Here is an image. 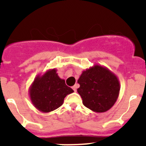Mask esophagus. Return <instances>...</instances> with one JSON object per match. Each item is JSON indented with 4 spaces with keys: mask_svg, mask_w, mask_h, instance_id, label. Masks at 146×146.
<instances>
[{
    "mask_svg": "<svg viewBox=\"0 0 146 146\" xmlns=\"http://www.w3.org/2000/svg\"><path fill=\"white\" fill-rule=\"evenodd\" d=\"M78 88V84H76L74 86H73V88H73V90L75 91V92H76Z\"/></svg>",
    "mask_w": 146,
    "mask_h": 146,
    "instance_id": "34e87169",
    "label": "esophagus"
}]
</instances>
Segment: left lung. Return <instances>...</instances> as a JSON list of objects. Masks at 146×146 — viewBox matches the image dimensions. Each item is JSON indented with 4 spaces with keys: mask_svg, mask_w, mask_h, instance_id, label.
Masks as SVG:
<instances>
[{
    "mask_svg": "<svg viewBox=\"0 0 146 146\" xmlns=\"http://www.w3.org/2000/svg\"><path fill=\"white\" fill-rule=\"evenodd\" d=\"M77 91L82 104L92 111L105 112L117 102L120 91L117 76L107 67L95 64L82 72Z\"/></svg>",
    "mask_w": 146,
    "mask_h": 146,
    "instance_id": "1",
    "label": "left lung"
}]
</instances>
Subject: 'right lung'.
<instances>
[{
    "label": "right lung",
    "mask_w": 146,
    "mask_h": 146,
    "mask_svg": "<svg viewBox=\"0 0 146 146\" xmlns=\"http://www.w3.org/2000/svg\"><path fill=\"white\" fill-rule=\"evenodd\" d=\"M56 68L46 70L43 75H37L29 89L30 100L42 112L48 113L63 104L64 98L74 91L60 78Z\"/></svg>",
    "instance_id": "1"
}]
</instances>
